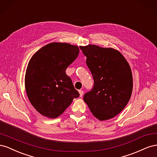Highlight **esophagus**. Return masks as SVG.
I'll list each match as a JSON object with an SVG mask.
<instances>
[{"instance_id": "obj_1", "label": "esophagus", "mask_w": 157, "mask_h": 157, "mask_svg": "<svg viewBox=\"0 0 157 157\" xmlns=\"http://www.w3.org/2000/svg\"><path fill=\"white\" fill-rule=\"evenodd\" d=\"M78 92H79V94H80V97H82V96H83V94H84V92L82 91V90H80L79 91H78Z\"/></svg>"}]
</instances>
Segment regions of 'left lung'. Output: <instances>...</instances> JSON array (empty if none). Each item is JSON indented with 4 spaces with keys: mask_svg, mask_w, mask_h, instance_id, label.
<instances>
[{
    "mask_svg": "<svg viewBox=\"0 0 157 157\" xmlns=\"http://www.w3.org/2000/svg\"><path fill=\"white\" fill-rule=\"evenodd\" d=\"M94 78V86L84 96L90 111L99 121L120 113L129 101L133 88L130 65L119 52L96 45L80 46Z\"/></svg>",
    "mask_w": 157,
    "mask_h": 157,
    "instance_id": "left-lung-1",
    "label": "left lung"
}]
</instances>
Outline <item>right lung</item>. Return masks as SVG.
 <instances>
[{
  "label": "right lung",
  "instance_id": "add662e5",
  "mask_svg": "<svg viewBox=\"0 0 157 157\" xmlns=\"http://www.w3.org/2000/svg\"><path fill=\"white\" fill-rule=\"evenodd\" d=\"M78 47L52 42L42 47L28 63L25 86L32 105L44 117L62 114L80 94L65 70L77 58Z\"/></svg>",
  "mask_w": 157,
  "mask_h": 157
}]
</instances>
